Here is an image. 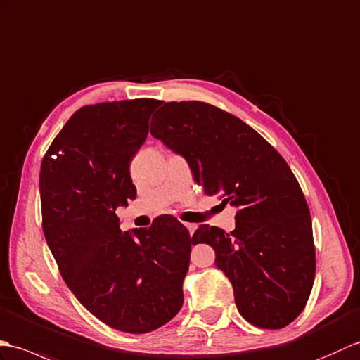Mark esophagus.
I'll use <instances>...</instances> for the list:
<instances>
[{
    "label": "esophagus",
    "mask_w": 360,
    "mask_h": 360,
    "mask_svg": "<svg viewBox=\"0 0 360 360\" xmlns=\"http://www.w3.org/2000/svg\"><path fill=\"white\" fill-rule=\"evenodd\" d=\"M185 226L188 228V231H189V234H191V236L194 234V231H195V228H197V225H194V223H185Z\"/></svg>",
    "instance_id": "34e87169"
}]
</instances>
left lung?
<instances>
[{"instance_id":"obj_1","label":"left lung","mask_w":360,"mask_h":360,"mask_svg":"<svg viewBox=\"0 0 360 360\" xmlns=\"http://www.w3.org/2000/svg\"><path fill=\"white\" fill-rule=\"evenodd\" d=\"M150 134L186 160L206 195L237 210L231 234L200 225L193 238L214 248L238 313L260 328L291 323L313 288L316 252L308 205L288 163L240 118L202 101L165 103Z\"/></svg>"}]
</instances>
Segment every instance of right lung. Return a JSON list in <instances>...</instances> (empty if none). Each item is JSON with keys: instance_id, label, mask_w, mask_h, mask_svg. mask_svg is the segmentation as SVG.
<instances>
[{"instance_id": "add662e5", "label": "right lung", "mask_w": 360, "mask_h": 360, "mask_svg": "<svg viewBox=\"0 0 360 360\" xmlns=\"http://www.w3.org/2000/svg\"><path fill=\"white\" fill-rule=\"evenodd\" d=\"M158 105L139 98L78 109L39 171L44 237L66 285L101 322L131 334L179 313L195 245L172 215L123 233L115 214L137 195L129 165Z\"/></svg>"}]
</instances>
